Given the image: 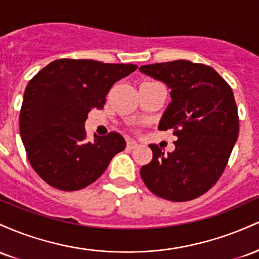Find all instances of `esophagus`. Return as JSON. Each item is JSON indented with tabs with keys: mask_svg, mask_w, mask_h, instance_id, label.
<instances>
[{
	"mask_svg": "<svg viewBox=\"0 0 259 259\" xmlns=\"http://www.w3.org/2000/svg\"><path fill=\"white\" fill-rule=\"evenodd\" d=\"M138 146H139V144L136 141H134V140H129V141L126 142L127 150H134V148H136Z\"/></svg>",
	"mask_w": 259,
	"mask_h": 259,
	"instance_id": "34e87169",
	"label": "esophagus"
}]
</instances>
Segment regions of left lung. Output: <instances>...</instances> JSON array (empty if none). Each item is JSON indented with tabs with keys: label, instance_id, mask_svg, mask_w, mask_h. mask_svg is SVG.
I'll return each mask as SVG.
<instances>
[{
	"label": "left lung",
	"instance_id": "left-lung-1",
	"mask_svg": "<svg viewBox=\"0 0 259 259\" xmlns=\"http://www.w3.org/2000/svg\"><path fill=\"white\" fill-rule=\"evenodd\" d=\"M141 73L164 82L171 102L159 130H173V152L148 145L152 160L140 175L152 194L173 202L207 192L224 171L239 135V117L231 88L213 68L190 61L141 65Z\"/></svg>",
	"mask_w": 259,
	"mask_h": 259
}]
</instances>
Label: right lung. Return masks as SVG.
<instances>
[{"instance_id":"obj_1","label":"right lung","mask_w":259,"mask_h":259,"mask_svg":"<svg viewBox=\"0 0 259 259\" xmlns=\"http://www.w3.org/2000/svg\"><path fill=\"white\" fill-rule=\"evenodd\" d=\"M136 68L57 59L29 81L20 109V138L31 167L49 185L63 191L84 189L125 148L118 133L88 141L85 121L92 108H103L113 84Z\"/></svg>"}]
</instances>
